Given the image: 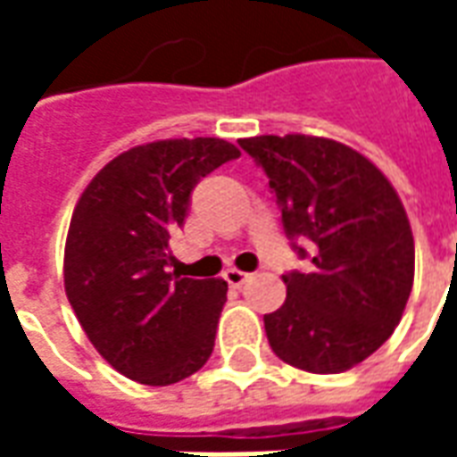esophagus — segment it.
I'll return each instance as SVG.
<instances>
[{
  "label": "esophagus",
  "mask_w": 457,
  "mask_h": 457,
  "mask_svg": "<svg viewBox=\"0 0 457 457\" xmlns=\"http://www.w3.org/2000/svg\"><path fill=\"white\" fill-rule=\"evenodd\" d=\"M247 278H249L247 271H239V269H228V271H225V281H228L229 287H235V288L242 287Z\"/></svg>",
  "instance_id": "1"
}]
</instances>
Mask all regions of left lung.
<instances>
[{
  "label": "left lung",
  "instance_id": "1",
  "mask_svg": "<svg viewBox=\"0 0 457 457\" xmlns=\"http://www.w3.org/2000/svg\"><path fill=\"white\" fill-rule=\"evenodd\" d=\"M281 210L308 271L284 274L287 301L264 316L271 350L313 374H337L379 350L413 287V235L402 200L372 161L306 134L239 139ZM314 242V254L297 245Z\"/></svg>",
  "mask_w": 457,
  "mask_h": 457
}]
</instances>
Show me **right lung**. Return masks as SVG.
Masks as SVG:
<instances>
[{"mask_svg": "<svg viewBox=\"0 0 457 457\" xmlns=\"http://www.w3.org/2000/svg\"><path fill=\"white\" fill-rule=\"evenodd\" d=\"M232 159L225 139L151 141L110 161L75 205L65 294L95 350L134 382L176 384L212 354L228 284L170 274L169 239L200 179Z\"/></svg>", "mask_w": 457, "mask_h": 457, "instance_id": "1", "label": "right lung"}]
</instances>
